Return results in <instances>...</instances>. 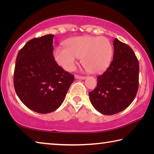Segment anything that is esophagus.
Returning a JSON list of instances; mask_svg holds the SVG:
<instances>
[{
    "label": "esophagus",
    "instance_id": "esophagus-1",
    "mask_svg": "<svg viewBox=\"0 0 154 154\" xmlns=\"http://www.w3.org/2000/svg\"><path fill=\"white\" fill-rule=\"evenodd\" d=\"M75 77L77 79H85L86 77H84V76H80V75H75Z\"/></svg>",
    "mask_w": 154,
    "mask_h": 154
}]
</instances>
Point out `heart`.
Segmentation results:
<instances>
[{
  "label": "heart",
  "instance_id": "b5f03b06",
  "mask_svg": "<svg viewBox=\"0 0 154 154\" xmlns=\"http://www.w3.org/2000/svg\"><path fill=\"white\" fill-rule=\"evenodd\" d=\"M65 48H58L54 56L59 65L66 71L74 69L77 59L82 58L85 69L92 73H99L110 65L113 48L105 36H75L64 42Z\"/></svg>",
  "mask_w": 154,
  "mask_h": 154
}]
</instances>
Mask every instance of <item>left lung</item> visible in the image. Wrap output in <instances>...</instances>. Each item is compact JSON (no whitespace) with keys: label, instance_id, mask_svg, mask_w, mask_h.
<instances>
[{"label":"left lung","instance_id":"1","mask_svg":"<svg viewBox=\"0 0 154 154\" xmlns=\"http://www.w3.org/2000/svg\"><path fill=\"white\" fill-rule=\"evenodd\" d=\"M113 46V61L97 77V87L89 92L94 107L107 116L126 109L134 100L139 88V64L134 52L118 38H115Z\"/></svg>","mask_w":154,"mask_h":154}]
</instances>
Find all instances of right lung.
I'll return each mask as SVG.
<instances>
[{"label":"right lung","mask_w":154,"mask_h":154,"mask_svg":"<svg viewBox=\"0 0 154 154\" xmlns=\"http://www.w3.org/2000/svg\"><path fill=\"white\" fill-rule=\"evenodd\" d=\"M54 35L28 41L18 52L14 74V88L20 100L37 113L56 110L74 81L54 59Z\"/></svg>","instance_id":"right-lung-1"}]
</instances>
